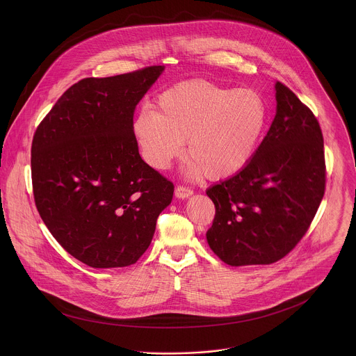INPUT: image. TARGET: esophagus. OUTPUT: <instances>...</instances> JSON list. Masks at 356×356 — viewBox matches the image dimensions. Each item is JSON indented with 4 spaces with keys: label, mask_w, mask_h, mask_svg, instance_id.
Listing matches in <instances>:
<instances>
[{
    "label": "esophagus",
    "mask_w": 356,
    "mask_h": 356,
    "mask_svg": "<svg viewBox=\"0 0 356 356\" xmlns=\"http://www.w3.org/2000/svg\"><path fill=\"white\" fill-rule=\"evenodd\" d=\"M192 195H193V191H192L191 188H188V186L178 185V186L175 188V196H177L178 199H188V197L192 196Z\"/></svg>",
    "instance_id": "34e87169"
}]
</instances>
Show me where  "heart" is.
<instances>
[{
	"label": "heart",
	"instance_id": "obj_1",
	"mask_svg": "<svg viewBox=\"0 0 356 356\" xmlns=\"http://www.w3.org/2000/svg\"><path fill=\"white\" fill-rule=\"evenodd\" d=\"M267 116L266 102L254 89L193 79L163 90L153 111L143 109L136 116L133 131L144 159L154 168H168L186 141L189 174L223 179L250 164Z\"/></svg>",
	"mask_w": 356,
	"mask_h": 356
}]
</instances>
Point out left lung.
<instances>
[{
    "label": "left lung",
    "instance_id": "8db88e82",
    "mask_svg": "<svg viewBox=\"0 0 356 356\" xmlns=\"http://www.w3.org/2000/svg\"><path fill=\"white\" fill-rule=\"evenodd\" d=\"M277 113L250 164L207 191L209 248L229 266L271 264L303 238L325 195L323 136L312 111L275 83Z\"/></svg>",
    "mask_w": 356,
    "mask_h": 356
}]
</instances>
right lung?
Instances as JSON below:
<instances>
[{"label": "right lung", "mask_w": 356, "mask_h": 356, "mask_svg": "<svg viewBox=\"0 0 356 356\" xmlns=\"http://www.w3.org/2000/svg\"><path fill=\"white\" fill-rule=\"evenodd\" d=\"M163 70L81 79L35 130L37 209L57 243L93 268L134 264L172 200V182L141 159L133 131L136 105Z\"/></svg>", "instance_id": "add662e5"}]
</instances>
